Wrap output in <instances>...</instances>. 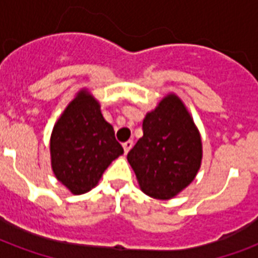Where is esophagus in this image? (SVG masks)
<instances>
[{
	"label": "esophagus",
	"instance_id": "esophagus-1",
	"mask_svg": "<svg viewBox=\"0 0 258 258\" xmlns=\"http://www.w3.org/2000/svg\"><path fill=\"white\" fill-rule=\"evenodd\" d=\"M133 146H134V142L133 141H127L123 143V149H124V153L127 154L130 151V150L133 149Z\"/></svg>",
	"mask_w": 258,
	"mask_h": 258
}]
</instances>
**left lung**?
Instances as JSON below:
<instances>
[{
  "label": "left lung",
  "mask_w": 258,
  "mask_h": 258,
  "mask_svg": "<svg viewBox=\"0 0 258 258\" xmlns=\"http://www.w3.org/2000/svg\"><path fill=\"white\" fill-rule=\"evenodd\" d=\"M141 190L157 200H170L196 178L202 161V142L179 97L170 93L143 120V137L127 155Z\"/></svg>",
  "instance_id": "left-lung-1"
}]
</instances>
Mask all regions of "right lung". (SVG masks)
I'll return each instance as SVG.
<instances>
[{
  "instance_id": "right-lung-1",
  "label": "right lung",
  "mask_w": 258,
  "mask_h": 258,
  "mask_svg": "<svg viewBox=\"0 0 258 258\" xmlns=\"http://www.w3.org/2000/svg\"><path fill=\"white\" fill-rule=\"evenodd\" d=\"M121 154L123 147L101 115L99 101L82 89L50 135V163L57 180L76 196L84 194L96 186L104 170Z\"/></svg>"
}]
</instances>
